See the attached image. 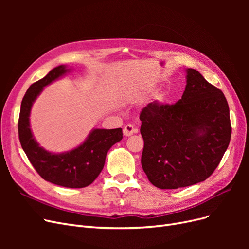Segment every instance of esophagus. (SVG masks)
Segmentation results:
<instances>
[{
  "label": "esophagus",
  "instance_id": "esophagus-1",
  "mask_svg": "<svg viewBox=\"0 0 249 249\" xmlns=\"http://www.w3.org/2000/svg\"><path fill=\"white\" fill-rule=\"evenodd\" d=\"M137 132V130L135 129V127L132 125V124H126L124 127V135L125 137H129V136H132V135Z\"/></svg>",
  "mask_w": 249,
  "mask_h": 249
}]
</instances>
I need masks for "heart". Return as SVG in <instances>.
Wrapping results in <instances>:
<instances>
[{
	"label": "heart",
	"instance_id": "1",
	"mask_svg": "<svg viewBox=\"0 0 249 249\" xmlns=\"http://www.w3.org/2000/svg\"><path fill=\"white\" fill-rule=\"evenodd\" d=\"M168 100H169V95L167 93H161L156 97L157 103L160 105H165L168 102Z\"/></svg>",
	"mask_w": 249,
	"mask_h": 249
}]
</instances>
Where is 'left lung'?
Returning a JSON list of instances; mask_svg holds the SVG:
<instances>
[{
	"label": "left lung",
	"instance_id": "8db88e82",
	"mask_svg": "<svg viewBox=\"0 0 249 249\" xmlns=\"http://www.w3.org/2000/svg\"><path fill=\"white\" fill-rule=\"evenodd\" d=\"M175 105L150 103L142 110V168L160 189L207 179L219 165L231 135L230 109L220 89L193 69Z\"/></svg>",
	"mask_w": 249,
	"mask_h": 249
}]
</instances>
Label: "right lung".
Returning a JSON list of instances; mask_svg holds the SVG:
<instances>
[{
    "label": "right lung",
    "mask_w": 249,
    "mask_h": 249,
    "mask_svg": "<svg viewBox=\"0 0 249 249\" xmlns=\"http://www.w3.org/2000/svg\"><path fill=\"white\" fill-rule=\"evenodd\" d=\"M71 71L59 65L28 88L20 105L18 137L29 161L43 179L66 188H84L99 177L111 146L123 139L122 127L93 129L79 146L65 153H52L39 145L30 125L32 106L43 88Z\"/></svg>",
    "instance_id": "add662e5"
}]
</instances>
